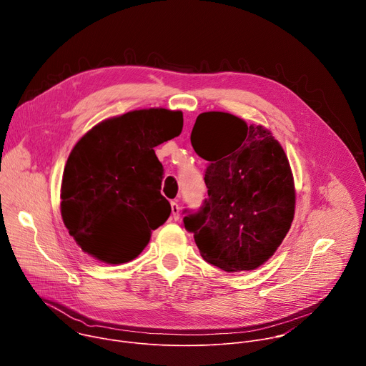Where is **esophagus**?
I'll return each instance as SVG.
<instances>
[{"label":"esophagus","mask_w":366,"mask_h":366,"mask_svg":"<svg viewBox=\"0 0 366 366\" xmlns=\"http://www.w3.org/2000/svg\"><path fill=\"white\" fill-rule=\"evenodd\" d=\"M171 210H172V219H174V220H178V219H179V210H181L178 202H175V201L171 202Z\"/></svg>","instance_id":"34e87169"}]
</instances>
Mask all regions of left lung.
<instances>
[{
  "instance_id": "left-lung-1",
  "label": "left lung",
  "mask_w": 366,
  "mask_h": 366,
  "mask_svg": "<svg viewBox=\"0 0 366 366\" xmlns=\"http://www.w3.org/2000/svg\"><path fill=\"white\" fill-rule=\"evenodd\" d=\"M191 143L208 162L207 198L184 210L201 256L227 272L259 268L287 236L295 208L294 181L281 144L262 126L220 112L197 117Z\"/></svg>"
}]
</instances>
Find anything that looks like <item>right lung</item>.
I'll list each match as a JSON object with an SVG mask.
<instances>
[{"label":"right lung","mask_w":366,"mask_h":366,"mask_svg":"<svg viewBox=\"0 0 366 366\" xmlns=\"http://www.w3.org/2000/svg\"><path fill=\"white\" fill-rule=\"evenodd\" d=\"M182 126L181 112L136 110L97 124L75 144L61 213L84 252L106 264L129 262L168 220L164 167L153 147L179 136Z\"/></svg>","instance_id":"add662e5"}]
</instances>
